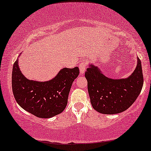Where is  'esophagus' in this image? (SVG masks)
<instances>
[{
	"label": "esophagus",
	"mask_w": 151,
	"mask_h": 151,
	"mask_svg": "<svg viewBox=\"0 0 151 151\" xmlns=\"http://www.w3.org/2000/svg\"><path fill=\"white\" fill-rule=\"evenodd\" d=\"M87 65H88V63L86 61H82L81 63L80 64V74H83L85 73V71H86V67H87Z\"/></svg>",
	"instance_id": "obj_1"
}]
</instances>
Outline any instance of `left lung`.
Wrapping results in <instances>:
<instances>
[{
  "instance_id": "1",
  "label": "left lung",
  "mask_w": 151,
  "mask_h": 151,
  "mask_svg": "<svg viewBox=\"0 0 151 151\" xmlns=\"http://www.w3.org/2000/svg\"><path fill=\"white\" fill-rule=\"evenodd\" d=\"M85 73L92 107L102 114L113 115L127 110L140 94L143 86L140 60L134 72L126 78L106 77L98 66L88 65Z\"/></svg>"
}]
</instances>
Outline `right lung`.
Returning a JSON list of instances; mask_svg holds the SVG:
<instances>
[{"mask_svg": "<svg viewBox=\"0 0 151 151\" xmlns=\"http://www.w3.org/2000/svg\"><path fill=\"white\" fill-rule=\"evenodd\" d=\"M79 73L78 67L65 68L50 80H29L21 71L17 59L12 71L14 97L18 105L31 114L43 119L52 117L65 109L71 85Z\"/></svg>", "mask_w": 151, "mask_h": 151, "instance_id": "add662e5", "label": "right lung"}]
</instances>
